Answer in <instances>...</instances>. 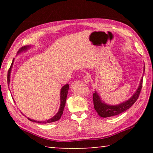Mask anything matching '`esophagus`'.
Listing matches in <instances>:
<instances>
[{"instance_id":"esophagus-1","label":"esophagus","mask_w":153,"mask_h":153,"mask_svg":"<svg viewBox=\"0 0 153 153\" xmlns=\"http://www.w3.org/2000/svg\"><path fill=\"white\" fill-rule=\"evenodd\" d=\"M83 79H84V83H86V84H89L90 83V77L88 76H85Z\"/></svg>"}]
</instances>
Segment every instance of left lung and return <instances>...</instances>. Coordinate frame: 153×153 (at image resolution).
<instances>
[{
    "label": "left lung",
    "instance_id": "8db88e82",
    "mask_svg": "<svg viewBox=\"0 0 153 153\" xmlns=\"http://www.w3.org/2000/svg\"><path fill=\"white\" fill-rule=\"evenodd\" d=\"M143 69V72L144 73V65ZM143 76H142V78L140 79L139 86L138 88L136 89V92L134 93V94L126 101L121 102L120 104L108 105L107 103L105 102L104 100H102V98L98 94V92L97 90H95L94 94H93V101H94V108L98 114V115L100 116L101 117H112V116L119 115V114L124 112V111L130 108L138 99L140 93L142 86Z\"/></svg>",
    "mask_w": 153,
    "mask_h": 153
}]
</instances>
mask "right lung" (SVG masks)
Returning <instances> with one entry per match:
<instances>
[{
  "label": "right lung",
  "instance_id": "obj_1",
  "mask_svg": "<svg viewBox=\"0 0 153 153\" xmlns=\"http://www.w3.org/2000/svg\"><path fill=\"white\" fill-rule=\"evenodd\" d=\"M32 47H33V45H27V46H24V47L21 48L19 49V51H18L17 55H19V54L22 53H25V52H26L27 51L30 50V49ZM14 60H15V59H13V60L11 65V67H10V68L9 69L8 74H7V83H8V86H9V84H10V77H11V74L13 65ZM69 88V84H67L64 85V86L61 88V91H60V107H59L58 112L56 113L53 117H51V119H49V120H47L46 121H36L34 120H32V119H30V117H27L28 120L31 121H33V122L40 123H51V122H54V121H58L59 119L61 118V115H63V109H64L65 105V102H66L67 96V93H68ZM13 100H14V98H13Z\"/></svg>",
  "mask_w": 153,
  "mask_h": 153
}]
</instances>
